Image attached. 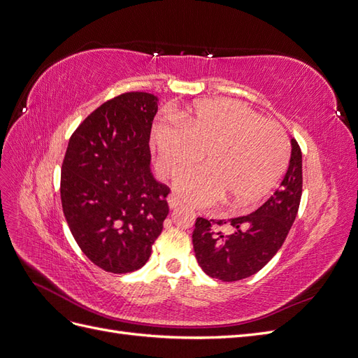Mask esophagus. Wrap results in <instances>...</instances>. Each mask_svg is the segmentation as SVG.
<instances>
[{
    "label": "esophagus",
    "mask_w": 358,
    "mask_h": 358,
    "mask_svg": "<svg viewBox=\"0 0 358 358\" xmlns=\"http://www.w3.org/2000/svg\"><path fill=\"white\" fill-rule=\"evenodd\" d=\"M182 206V201L176 197V196H170L169 197V208L173 210V209H178Z\"/></svg>",
    "instance_id": "34e87169"
}]
</instances>
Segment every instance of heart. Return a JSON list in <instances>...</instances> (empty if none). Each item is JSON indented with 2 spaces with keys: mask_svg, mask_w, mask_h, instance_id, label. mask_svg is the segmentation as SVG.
Returning <instances> with one entry per match:
<instances>
[{
  "mask_svg": "<svg viewBox=\"0 0 358 358\" xmlns=\"http://www.w3.org/2000/svg\"><path fill=\"white\" fill-rule=\"evenodd\" d=\"M157 169L176 178L188 203L208 208L225 199L231 209L257 203L275 187L287 167L289 145L284 128L239 101L206 100L152 129Z\"/></svg>",
  "mask_w": 358,
  "mask_h": 358,
  "instance_id": "b5f03b06",
  "label": "heart"
}]
</instances>
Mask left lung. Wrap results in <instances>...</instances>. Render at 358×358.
<instances>
[{
	"label": "left lung",
	"instance_id": "8db88e82",
	"mask_svg": "<svg viewBox=\"0 0 358 358\" xmlns=\"http://www.w3.org/2000/svg\"><path fill=\"white\" fill-rule=\"evenodd\" d=\"M301 183V150L291 138L289 166L279 188L255 212L231 218V234L215 231L210 221L197 218L192 245L203 272L224 282H234L262 270L282 246L296 220Z\"/></svg>",
	"mask_w": 358,
	"mask_h": 358
}]
</instances>
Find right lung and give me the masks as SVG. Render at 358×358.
<instances>
[{
    "label": "right lung",
    "mask_w": 358,
    "mask_h": 358,
    "mask_svg": "<svg viewBox=\"0 0 358 358\" xmlns=\"http://www.w3.org/2000/svg\"><path fill=\"white\" fill-rule=\"evenodd\" d=\"M158 96L127 92L101 104L71 136L61 201L83 254L110 273L146 264L167 218L169 187L150 171Z\"/></svg>",
    "instance_id": "obj_1"
}]
</instances>
